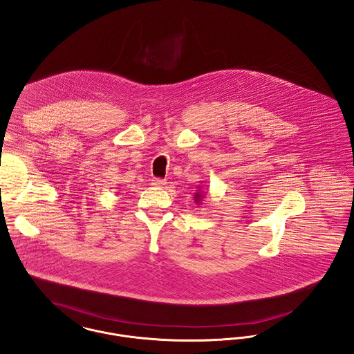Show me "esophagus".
Segmentation results:
<instances>
[{"label": "esophagus", "mask_w": 354, "mask_h": 354, "mask_svg": "<svg viewBox=\"0 0 354 354\" xmlns=\"http://www.w3.org/2000/svg\"><path fill=\"white\" fill-rule=\"evenodd\" d=\"M151 185L155 186V187H163L166 185V180L165 179H160V178H153L151 180Z\"/></svg>", "instance_id": "34e87169"}]
</instances>
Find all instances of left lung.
Here are the masks:
<instances>
[{
    "label": "left lung",
    "instance_id": "obj_1",
    "mask_svg": "<svg viewBox=\"0 0 354 354\" xmlns=\"http://www.w3.org/2000/svg\"><path fill=\"white\" fill-rule=\"evenodd\" d=\"M202 198H203L202 192H196V194H195V198H194V199H195V202H196V203L199 205V203H201V201H202Z\"/></svg>",
    "mask_w": 354,
    "mask_h": 354
}]
</instances>
